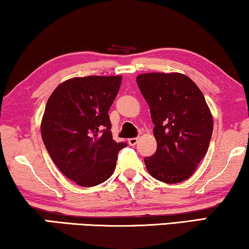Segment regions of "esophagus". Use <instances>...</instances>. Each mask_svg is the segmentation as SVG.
Listing matches in <instances>:
<instances>
[{
	"instance_id": "obj_1",
	"label": "esophagus",
	"mask_w": 249,
	"mask_h": 249,
	"mask_svg": "<svg viewBox=\"0 0 249 249\" xmlns=\"http://www.w3.org/2000/svg\"><path fill=\"white\" fill-rule=\"evenodd\" d=\"M137 142H138V138H137V137H135V138H129V139H128L129 145H131V146H135L136 144H137Z\"/></svg>"
}]
</instances>
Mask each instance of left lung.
<instances>
[{"label":"left lung","mask_w":249,"mask_h":249,"mask_svg":"<svg viewBox=\"0 0 249 249\" xmlns=\"http://www.w3.org/2000/svg\"><path fill=\"white\" fill-rule=\"evenodd\" d=\"M138 87L147 102L158 148L146 158L149 175L165 183L194 175L209 149L213 117L197 85L179 72L138 74Z\"/></svg>","instance_id":"obj_1"}]
</instances>
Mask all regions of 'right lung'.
Here are the masks:
<instances>
[{"label": "right lung", "instance_id": "right-lung-1", "mask_svg": "<svg viewBox=\"0 0 249 249\" xmlns=\"http://www.w3.org/2000/svg\"><path fill=\"white\" fill-rule=\"evenodd\" d=\"M122 76L74 77L61 83L47 101L40 134L61 172L81 187L107 180L125 142L112 138L108 117Z\"/></svg>", "mask_w": 249, "mask_h": 249}]
</instances>
